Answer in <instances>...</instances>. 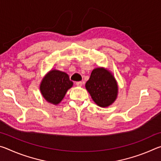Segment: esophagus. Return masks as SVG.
Masks as SVG:
<instances>
[{"label":"esophagus","mask_w":161,"mask_h":161,"mask_svg":"<svg viewBox=\"0 0 161 161\" xmlns=\"http://www.w3.org/2000/svg\"><path fill=\"white\" fill-rule=\"evenodd\" d=\"M76 85L77 86H82V82H81V81H77V82H76Z\"/></svg>","instance_id":"1"}]
</instances>
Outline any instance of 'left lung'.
Segmentation results:
<instances>
[{"label":"left lung","instance_id":"left-lung-1","mask_svg":"<svg viewBox=\"0 0 161 161\" xmlns=\"http://www.w3.org/2000/svg\"><path fill=\"white\" fill-rule=\"evenodd\" d=\"M85 86L94 102L101 107L112 104L117 97L118 85L115 78L103 67L93 69Z\"/></svg>","mask_w":161,"mask_h":161}]
</instances>
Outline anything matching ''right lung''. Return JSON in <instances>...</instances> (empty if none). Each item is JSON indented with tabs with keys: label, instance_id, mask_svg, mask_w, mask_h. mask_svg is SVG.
Listing matches in <instances>:
<instances>
[{
	"label": "right lung",
	"instance_id": "right-lung-1",
	"mask_svg": "<svg viewBox=\"0 0 161 161\" xmlns=\"http://www.w3.org/2000/svg\"><path fill=\"white\" fill-rule=\"evenodd\" d=\"M72 85L73 82L67 73L52 69L42 79L40 89L47 102L57 105L63 99L67 90Z\"/></svg>",
	"mask_w": 161,
	"mask_h": 161
}]
</instances>
